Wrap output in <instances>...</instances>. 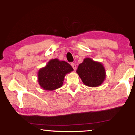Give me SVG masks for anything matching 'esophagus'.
<instances>
[{"label":"esophagus","mask_w":135,"mask_h":135,"mask_svg":"<svg viewBox=\"0 0 135 135\" xmlns=\"http://www.w3.org/2000/svg\"><path fill=\"white\" fill-rule=\"evenodd\" d=\"M71 66H72V67L73 68V69L74 70H76V65H75V64H74V63H71Z\"/></svg>","instance_id":"1"}]
</instances>
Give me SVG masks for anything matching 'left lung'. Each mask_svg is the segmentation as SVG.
<instances>
[{
    "label": "left lung",
    "mask_w": 135,
    "mask_h": 135,
    "mask_svg": "<svg viewBox=\"0 0 135 135\" xmlns=\"http://www.w3.org/2000/svg\"><path fill=\"white\" fill-rule=\"evenodd\" d=\"M76 73L84 85L90 87L101 85L106 77L105 68L101 62L86 58L78 65Z\"/></svg>",
    "instance_id": "left-lung-1"
}]
</instances>
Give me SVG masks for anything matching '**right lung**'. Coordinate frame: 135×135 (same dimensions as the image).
Listing matches in <instances>:
<instances>
[{
  "label": "right lung",
  "instance_id": "obj_1",
  "mask_svg": "<svg viewBox=\"0 0 135 135\" xmlns=\"http://www.w3.org/2000/svg\"><path fill=\"white\" fill-rule=\"evenodd\" d=\"M73 71V67L68 62L57 59H52L46 67L39 70V85L45 90H55L62 86L65 75Z\"/></svg>",
  "mask_w": 135,
  "mask_h": 135
}]
</instances>
